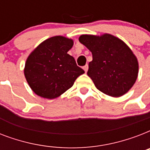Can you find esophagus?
<instances>
[{"mask_svg":"<svg viewBox=\"0 0 150 150\" xmlns=\"http://www.w3.org/2000/svg\"><path fill=\"white\" fill-rule=\"evenodd\" d=\"M88 68H89V66H88V64H86V65L83 67V69H84V71H86V72H87V71H88Z\"/></svg>","mask_w":150,"mask_h":150,"instance_id":"34e87169","label":"esophagus"}]
</instances>
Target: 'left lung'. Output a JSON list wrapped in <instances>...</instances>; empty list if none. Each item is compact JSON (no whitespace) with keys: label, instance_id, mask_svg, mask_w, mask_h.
Listing matches in <instances>:
<instances>
[{"label":"left lung","instance_id":"8db88e82","mask_svg":"<svg viewBox=\"0 0 150 150\" xmlns=\"http://www.w3.org/2000/svg\"><path fill=\"white\" fill-rule=\"evenodd\" d=\"M79 40L93 54L87 75L97 89L108 96L119 97L133 86L139 64L130 48L120 39L104 34L82 35Z\"/></svg>","mask_w":150,"mask_h":150}]
</instances>
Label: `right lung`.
<instances>
[{"label":"right lung","instance_id":"1","mask_svg":"<svg viewBox=\"0 0 150 150\" xmlns=\"http://www.w3.org/2000/svg\"><path fill=\"white\" fill-rule=\"evenodd\" d=\"M72 46V40L57 36L43 41L30 54L24 74L36 95L56 98L70 89L75 79L85 73L68 54Z\"/></svg>","mask_w":150,"mask_h":150}]
</instances>
